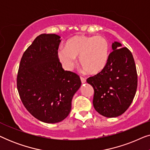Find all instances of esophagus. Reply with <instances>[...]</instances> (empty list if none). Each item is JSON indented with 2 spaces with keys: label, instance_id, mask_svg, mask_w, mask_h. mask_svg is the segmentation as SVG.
<instances>
[{
  "label": "esophagus",
  "instance_id": "1",
  "mask_svg": "<svg viewBox=\"0 0 150 150\" xmlns=\"http://www.w3.org/2000/svg\"><path fill=\"white\" fill-rule=\"evenodd\" d=\"M81 80L82 83H85V82H86V79L84 77H83V76H81Z\"/></svg>",
  "mask_w": 150,
  "mask_h": 150
}]
</instances>
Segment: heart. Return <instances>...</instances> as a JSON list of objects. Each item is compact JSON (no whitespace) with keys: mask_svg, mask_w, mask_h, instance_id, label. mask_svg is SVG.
Returning <instances> with one entry per match:
<instances>
[{"mask_svg":"<svg viewBox=\"0 0 150 150\" xmlns=\"http://www.w3.org/2000/svg\"><path fill=\"white\" fill-rule=\"evenodd\" d=\"M58 58L63 67L71 70L79 57V63L87 73L96 74L103 70L109 57V44L103 36L77 35L69 39L65 48L59 49Z\"/></svg>","mask_w":150,"mask_h":150,"instance_id":"heart-1","label":"heart"}]
</instances>
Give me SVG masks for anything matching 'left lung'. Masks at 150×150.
<instances>
[{
	"instance_id": "left-lung-1",
	"label": "left lung",
	"mask_w": 150,
	"mask_h": 150,
	"mask_svg": "<svg viewBox=\"0 0 150 150\" xmlns=\"http://www.w3.org/2000/svg\"><path fill=\"white\" fill-rule=\"evenodd\" d=\"M115 42L103 70L88 78L94 89L96 110L106 117H115L129 108L137 88V72L132 52Z\"/></svg>"
}]
</instances>
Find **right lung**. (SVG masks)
<instances>
[{"instance_id": "obj_1", "label": "right lung", "mask_w": 150, "mask_h": 150, "mask_svg": "<svg viewBox=\"0 0 150 150\" xmlns=\"http://www.w3.org/2000/svg\"><path fill=\"white\" fill-rule=\"evenodd\" d=\"M60 38L56 34L37 37L22 55L17 76L18 91L26 110L50 124L67 117L81 85L79 76L65 71L59 61Z\"/></svg>"}]
</instances>
